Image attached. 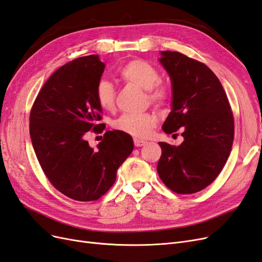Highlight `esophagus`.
<instances>
[{
  "label": "esophagus",
  "mask_w": 262,
  "mask_h": 262,
  "mask_svg": "<svg viewBox=\"0 0 262 262\" xmlns=\"http://www.w3.org/2000/svg\"><path fill=\"white\" fill-rule=\"evenodd\" d=\"M134 141V145H136L137 147H141V146H143V145H145V143L146 142L145 141H143V140H140V139H134L133 140Z\"/></svg>",
  "instance_id": "esophagus-1"
}]
</instances>
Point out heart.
<instances>
[{
	"mask_svg": "<svg viewBox=\"0 0 262 262\" xmlns=\"http://www.w3.org/2000/svg\"><path fill=\"white\" fill-rule=\"evenodd\" d=\"M121 80L125 83L138 86L147 92L148 99L157 105H164L169 99V93L160 83L161 74L158 70L144 60H132L119 71ZM96 100L104 110H112L115 107L116 89L114 84L102 78L96 86ZM157 124V117L146 113L141 115L124 114L115 122L118 131L136 138H145Z\"/></svg>",
	"mask_w": 262,
	"mask_h": 262,
	"instance_id": "heart-1",
	"label": "heart"
}]
</instances>
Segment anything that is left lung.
<instances>
[{"label":"left lung","mask_w":262,"mask_h":262,"mask_svg":"<svg viewBox=\"0 0 262 262\" xmlns=\"http://www.w3.org/2000/svg\"><path fill=\"white\" fill-rule=\"evenodd\" d=\"M171 82V112L163 124L167 134L182 129L178 146L160 142L157 172L172 191L189 194L215 180L231 154L234 117L216 75L203 63L177 51L158 59Z\"/></svg>","instance_id":"left-lung-1"}]
</instances>
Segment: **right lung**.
I'll return each mask as SVG.
<instances>
[{
	"mask_svg": "<svg viewBox=\"0 0 262 262\" xmlns=\"http://www.w3.org/2000/svg\"><path fill=\"white\" fill-rule=\"evenodd\" d=\"M105 63L97 54L75 59L48 78L31 108L29 132L36 156L55 189L76 201H95L114 185L133 150L131 136L107 131L97 148L85 140L101 132L96 86Z\"/></svg>",
	"mask_w": 262,
	"mask_h": 262,
	"instance_id": "add662e5",
	"label": "right lung"
}]
</instances>
